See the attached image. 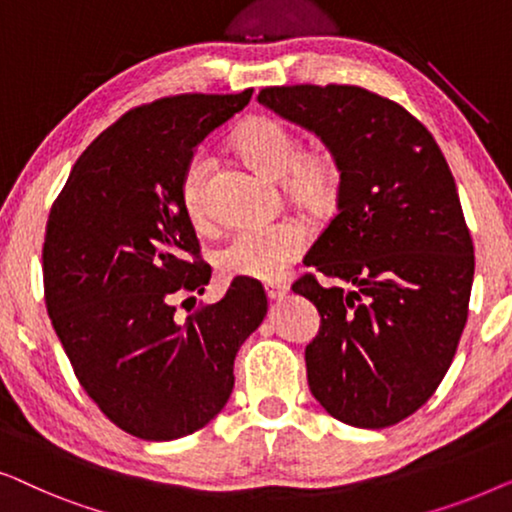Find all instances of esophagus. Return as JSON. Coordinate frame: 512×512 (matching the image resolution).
<instances>
[{
	"label": "esophagus",
	"instance_id": "esophagus-1",
	"mask_svg": "<svg viewBox=\"0 0 512 512\" xmlns=\"http://www.w3.org/2000/svg\"><path fill=\"white\" fill-rule=\"evenodd\" d=\"M287 290H290V285H287V283H264V292H266V297H269V299L285 297Z\"/></svg>",
	"mask_w": 512,
	"mask_h": 512
}]
</instances>
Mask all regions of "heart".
<instances>
[{
  "label": "heart",
  "mask_w": 512,
  "mask_h": 512,
  "mask_svg": "<svg viewBox=\"0 0 512 512\" xmlns=\"http://www.w3.org/2000/svg\"><path fill=\"white\" fill-rule=\"evenodd\" d=\"M234 148L266 176L283 178V190L294 204L315 215H327L338 206L343 192V167L336 150L315 143L301 148L297 129L273 115H253L241 122ZM208 176L211 157L194 150L185 162L178 197L194 227L208 225ZM308 246V229L299 220L248 225L234 232L215 253L222 276L248 280H276Z\"/></svg>",
  "instance_id": "1"
}]
</instances>
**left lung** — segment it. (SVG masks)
<instances>
[{"mask_svg": "<svg viewBox=\"0 0 512 512\" xmlns=\"http://www.w3.org/2000/svg\"><path fill=\"white\" fill-rule=\"evenodd\" d=\"M259 104L311 129L343 167L338 213L308 250L315 273L292 290L313 301L308 387L352 427H392L429 401L469 318L473 241L434 136L392 99L359 85H273Z\"/></svg>", "mask_w": 512, "mask_h": 512, "instance_id": "left-lung-1", "label": "left lung"}]
</instances>
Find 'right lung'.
I'll list each match as a JSON object with an SVG mask.
<instances>
[{
    "label": "right lung",
    "instance_id": "right-lung-1",
    "mask_svg": "<svg viewBox=\"0 0 512 512\" xmlns=\"http://www.w3.org/2000/svg\"><path fill=\"white\" fill-rule=\"evenodd\" d=\"M250 97L136 106L83 150L50 208L41 255L55 334L88 397L143 441L194 434L220 413L236 352L266 315L264 287L248 278L185 322L171 304L211 280L178 197L183 167Z\"/></svg>",
    "mask_w": 512,
    "mask_h": 512
}]
</instances>
